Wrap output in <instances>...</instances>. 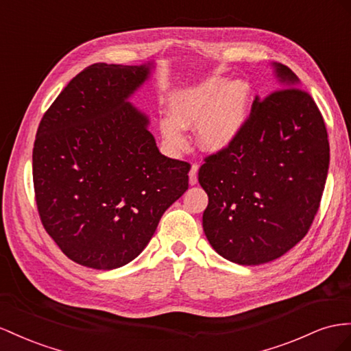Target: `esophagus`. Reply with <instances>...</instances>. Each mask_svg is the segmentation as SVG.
Here are the masks:
<instances>
[{
    "label": "esophagus",
    "mask_w": 351,
    "mask_h": 351,
    "mask_svg": "<svg viewBox=\"0 0 351 351\" xmlns=\"http://www.w3.org/2000/svg\"><path fill=\"white\" fill-rule=\"evenodd\" d=\"M197 169H199V167L196 164H193L191 171H189V183H191L192 186H195L197 183Z\"/></svg>",
    "instance_id": "esophagus-1"
}]
</instances>
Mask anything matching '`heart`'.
Masks as SVG:
<instances>
[{
  "label": "heart",
  "mask_w": 351,
  "mask_h": 351,
  "mask_svg": "<svg viewBox=\"0 0 351 351\" xmlns=\"http://www.w3.org/2000/svg\"><path fill=\"white\" fill-rule=\"evenodd\" d=\"M250 85L211 78L178 90L169 101L171 115L160 121V132L173 150L186 143L184 127L197 125V143L210 152H220L239 138L250 115Z\"/></svg>",
  "instance_id": "b5f03b06"
}]
</instances>
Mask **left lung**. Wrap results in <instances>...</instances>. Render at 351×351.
<instances>
[{"instance_id":"8db88e82","label":"left lung","mask_w":351,"mask_h":351,"mask_svg":"<svg viewBox=\"0 0 351 351\" xmlns=\"http://www.w3.org/2000/svg\"><path fill=\"white\" fill-rule=\"evenodd\" d=\"M271 66L280 90L255 97L239 138L199 168L208 195L206 239L242 266L276 260L304 238L329 168L328 132L315 100L285 64Z\"/></svg>"}]
</instances>
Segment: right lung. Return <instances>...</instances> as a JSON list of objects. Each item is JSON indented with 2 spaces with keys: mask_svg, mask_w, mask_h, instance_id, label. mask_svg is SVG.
I'll return each mask as SVG.
<instances>
[{
  "mask_svg": "<svg viewBox=\"0 0 351 351\" xmlns=\"http://www.w3.org/2000/svg\"><path fill=\"white\" fill-rule=\"evenodd\" d=\"M155 68L94 63L44 113L32 174L44 229L72 261L125 266L189 187L184 160L159 152L149 117L128 99Z\"/></svg>",
  "mask_w": 351,
  "mask_h": 351,
  "instance_id": "1",
  "label": "right lung"
}]
</instances>
